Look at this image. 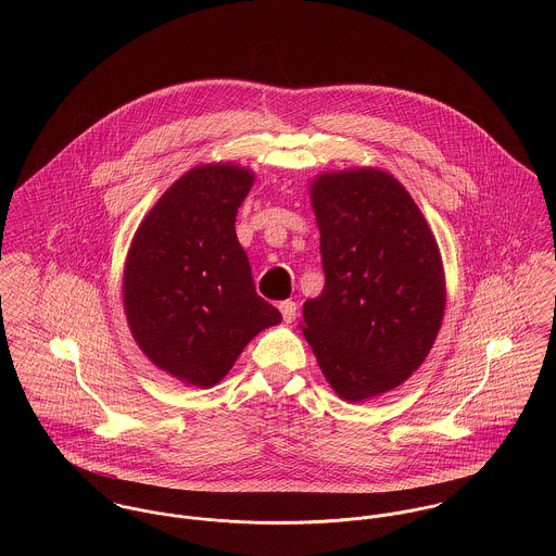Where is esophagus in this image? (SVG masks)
I'll return each mask as SVG.
<instances>
[{
	"mask_svg": "<svg viewBox=\"0 0 556 556\" xmlns=\"http://www.w3.org/2000/svg\"><path fill=\"white\" fill-rule=\"evenodd\" d=\"M280 313H282V318H285L287 323H293L295 317H298V304L291 302V300L280 302Z\"/></svg>",
	"mask_w": 556,
	"mask_h": 556,
	"instance_id": "esophagus-1",
	"label": "esophagus"
}]
</instances>
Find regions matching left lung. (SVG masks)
Returning a JSON list of instances; mask_svg holds the SVG:
<instances>
[{"label":"left lung","mask_w":556,"mask_h":556,"mask_svg":"<svg viewBox=\"0 0 556 556\" xmlns=\"http://www.w3.org/2000/svg\"><path fill=\"white\" fill-rule=\"evenodd\" d=\"M325 287L304 304V336L349 402L404 383L445 311L441 252L419 207L379 168L323 173L311 188Z\"/></svg>","instance_id":"left-lung-1"}]
</instances>
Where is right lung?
<instances>
[{
  "instance_id": "obj_1",
  "label": "right lung",
  "mask_w": 556,
  "mask_h": 556,
  "mask_svg": "<svg viewBox=\"0 0 556 556\" xmlns=\"http://www.w3.org/2000/svg\"><path fill=\"white\" fill-rule=\"evenodd\" d=\"M254 173L201 164L139 225L124 267V311L141 351L175 379L216 386L243 346L282 315L254 291L236 233Z\"/></svg>"
}]
</instances>
